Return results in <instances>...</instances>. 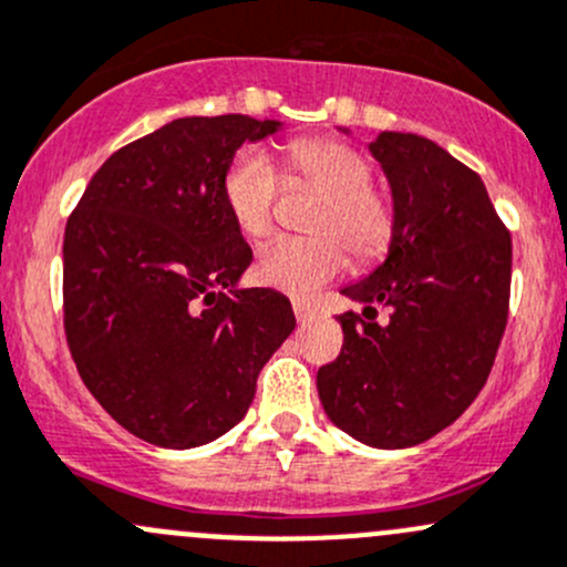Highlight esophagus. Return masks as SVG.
<instances>
[{"label":"esophagus","instance_id":"obj_1","mask_svg":"<svg viewBox=\"0 0 567 567\" xmlns=\"http://www.w3.org/2000/svg\"><path fill=\"white\" fill-rule=\"evenodd\" d=\"M293 312H296V318H299V323H309V320L318 315L312 307H309V303H303V301H293Z\"/></svg>","mask_w":567,"mask_h":567}]
</instances>
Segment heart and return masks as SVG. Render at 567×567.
<instances>
[{
  "instance_id": "obj_1",
  "label": "heart",
  "mask_w": 567,
  "mask_h": 567,
  "mask_svg": "<svg viewBox=\"0 0 567 567\" xmlns=\"http://www.w3.org/2000/svg\"><path fill=\"white\" fill-rule=\"evenodd\" d=\"M290 178L320 195L309 230L315 236H277L260 247L255 277L266 288L307 299L344 268V249L355 264L383 258L396 236L399 212L389 193L372 187V168L339 141H296L288 152ZM279 174L258 146L238 148L223 176V198L241 234L258 238L271 228Z\"/></svg>"
}]
</instances>
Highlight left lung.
Wrapping results in <instances>:
<instances>
[{
  "label": "left lung",
  "mask_w": 567,
  "mask_h": 567,
  "mask_svg": "<svg viewBox=\"0 0 567 567\" xmlns=\"http://www.w3.org/2000/svg\"><path fill=\"white\" fill-rule=\"evenodd\" d=\"M399 212L389 258L342 296L344 342L318 369L326 415L372 449H410L484 389L508 323L511 234L475 171L413 133L369 143ZM390 320L377 323V307Z\"/></svg>",
  "instance_id": "left-lung-1"
}]
</instances>
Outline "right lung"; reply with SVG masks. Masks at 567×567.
<instances>
[{"mask_svg": "<svg viewBox=\"0 0 567 567\" xmlns=\"http://www.w3.org/2000/svg\"><path fill=\"white\" fill-rule=\"evenodd\" d=\"M279 122L174 118L113 152L64 228V333L81 380L116 424L159 449L234 429L260 369L296 329L271 288H236L252 249L223 176Z\"/></svg>", "mask_w": 567, "mask_h": 567, "instance_id": "obj_1", "label": "right lung"}]
</instances>
